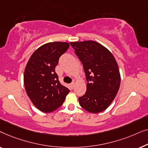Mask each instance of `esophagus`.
I'll list each match as a JSON object with an SVG mask.
<instances>
[{
	"label": "esophagus",
	"instance_id": "1",
	"mask_svg": "<svg viewBox=\"0 0 148 148\" xmlns=\"http://www.w3.org/2000/svg\"><path fill=\"white\" fill-rule=\"evenodd\" d=\"M75 86V82H73V83H71V88H72L73 89L74 88Z\"/></svg>",
	"mask_w": 148,
	"mask_h": 148
}]
</instances>
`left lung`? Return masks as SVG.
<instances>
[{
  "label": "left lung",
  "mask_w": 148,
  "mask_h": 148,
  "mask_svg": "<svg viewBox=\"0 0 148 148\" xmlns=\"http://www.w3.org/2000/svg\"><path fill=\"white\" fill-rule=\"evenodd\" d=\"M84 66L86 92L79 98L80 106L91 113L102 112L116 96L121 84L119 66L112 54L98 42H70Z\"/></svg>",
  "instance_id": "left-lung-1"
}]
</instances>
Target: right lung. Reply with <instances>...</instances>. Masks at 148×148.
Masks as SVG:
<instances>
[{
	"label": "right lung",
	"mask_w": 148,
	"mask_h": 148,
	"mask_svg": "<svg viewBox=\"0 0 148 148\" xmlns=\"http://www.w3.org/2000/svg\"><path fill=\"white\" fill-rule=\"evenodd\" d=\"M69 47L67 42L44 44L32 54L26 64L23 76L26 93L42 112H51L59 108L70 92L60 84L55 72L60 56Z\"/></svg>",
	"instance_id": "right-lung-1"
}]
</instances>
